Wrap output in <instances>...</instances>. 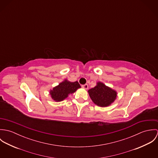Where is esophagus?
I'll return each instance as SVG.
<instances>
[{
    "mask_svg": "<svg viewBox=\"0 0 158 158\" xmlns=\"http://www.w3.org/2000/svg\"><path fill=\"white\" fill-rule=\"evenodd\" d=\"M81 87L85 89H87L88 88V85L87 84H85V85H81Z\"/></svg>",
    "mask_w": 158,
    "mask_h": 158,
    "instance_id": "esophagus-1",
    "label": "esophagus"
}]
</instances>
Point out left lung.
Here are the masks:
<instances>
[{
    "label": "left lung",
    "mask_w": 158,
    "mask_h": 158,
    "mask_svg": "<svg viewBox=\"0 0 158 158\" xmlns=\"http://www.w3.org/2000/svg\"><path fill=\"white\" fill-rule=\"evenodd\" d=\"M88 92L93 102L101 107L110 105L117 97L115 90L100 82L97 83V85L88 90Z\"/></svg>",
    "instance_id": "8db88e82"
}]
</instances>
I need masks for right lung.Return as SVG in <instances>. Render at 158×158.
Here are the masks:
<instances>
[{"label": "right lung", "mask_w": 158, "mask_h": 158, "mask_svg": "<svg viewBox=\"0 0 158 158\" xmlns=\"http://www.w3.org/2000/svg\"><path fill=\"white\" fill-rule=\"evenodd\" d=\"M80 88L81 86L78 81L70 82L65 80L54 88L53 90H50V94L54 100L60 102L68 97L69 94L75 92V90Z\"/></svg>", "instance_id": "obj_1"}]
</instances>
